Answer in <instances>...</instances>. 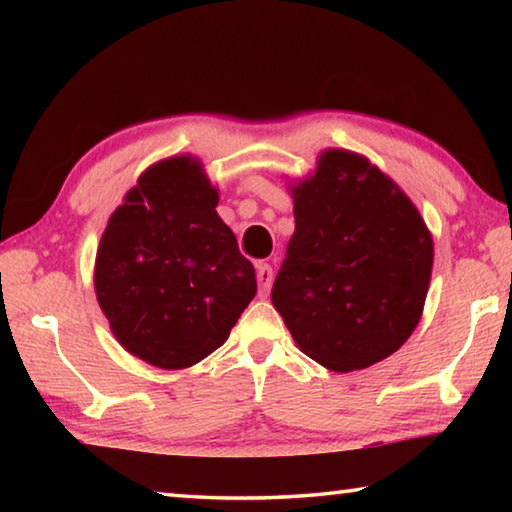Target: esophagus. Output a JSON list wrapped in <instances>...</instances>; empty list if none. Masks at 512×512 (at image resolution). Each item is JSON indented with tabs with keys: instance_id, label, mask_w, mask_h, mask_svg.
<instances>
[{
	"instance_id": "esophagus-1",
	"label": "esophagus",
	"mask_w": 512,
	"mask_h": 512,
	"mask_svg": "<svg viewBox=\"0 0 512 512\" xmlns=\"http://www.w3.org/2000/svg\"><path fill=\"white\" fill-rule=\"evenodd\" d=\"M257 284H259V296L266 298L268 291H271V284H273V268L268 266L266 262H257Z\"/></svg>"
}]
</instances>
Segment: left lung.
<instances>
[{
  "label": "left lung",
  "mask_w": 512,
  "mask_h": 512,
  "mask_svg": "<svg viewBox=\"0 0 512 512\" xmlns=\"http://www.w3.org/2000/svg\"><path fill=\"white\" fill-rule=\"evenodd\" d=\"M296 232L271 300L298 348L336 372L391 357L418 325L433 241L391 178L350 151H325L293 189Z\"/></svg>",
  "instance_id": "obj_1"
}]
</instances>
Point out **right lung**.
I'll return each instance as SVG.
<instances>
[{
	"label": "right lung",
	"instance_id": "1",
	"mask_svg": "<svg viewBox=\"0 0 512 512\" xmlns=\"http://www.w3.org/2000/svg\"><path fill=\"white\" fill-rule=\"evenodd\" d=\"M201 164L144 171L101 237L94 289L112 334L151 366H194L228 341L255 298V268L219 214Z\"/></svg>",
	"mask_w": 512,
	"mask_h": 512
}]
</instances>
